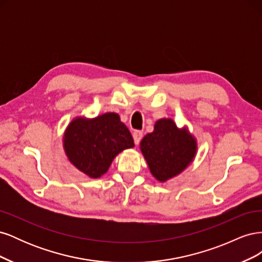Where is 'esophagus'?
Returning a JSON list of instances; mask_svg holds the SVG:
<instances>
[{
	"instance_id": "1",
	"label": "esophagus",
	"mask_w": 262,
	"mask_h": 262,
	"mask_svg": "<svg viewBox=\"0 0 262 262\" xmlns=\"http://www.w3.org/2000/svg\"><path fill=\"white\" fill-rule=\"evenodd\" d=\"M143 138V132L142 131H134L133 132V140H134V143L139 144L141 139Z\"/></svg>"
}]
</instances>
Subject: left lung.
I'll return each instance as SVG.
<instances>
[{
  "label": "left lung",
  "instance_id": "left-lung-1",
  "mask_svg": "<svg viewBox=\"0 0 262 262\" xmlns=\"http://www.w3.org/2000/svg\"><path fill=\"white\" fill-rule=\"evenodd\" d=\"M153 177L165 182L178 176L194 160L196 140L188 128L179 129L172 119L163 118L154 124L140 143Z\"/></svg>",
  "mask_w": 262,
  "mask_h": 262
}]
</instances>
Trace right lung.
I'll return each mask as SVG.
<instances>
[{
    "instance_id": "1",
    "label": "right lung",
    "mask_w": 262,
    "mask_h": 262,
    "mask_svg": "<svg viewBox=\"0 0 262 262\" xmlns=\"http://www.w3.org/2000/svg\"><path fill=\"white\" fill-rule=\"evenodd\" d=\"M63 147L70 163L95 179L107 172L119 153L134 147V142L119 115L106 113L74 118L63 136Z\"/></svg>"
}]
</instances>
